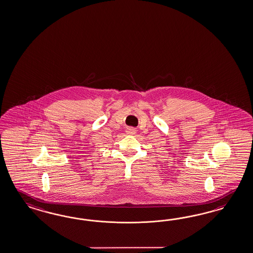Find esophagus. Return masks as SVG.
Segmentation results:
<instances>
[{
    "instance_id": "1",
    "label": "esophagus",
    "mask_w": 253,
    "mask_h": 253,
    "mask_svg": "<svg viewBox=\"0 0 253 253\" xmlns=\"http://www.w3.org/2000/svg\"><path fill=\"white\" fill-rule=\"evenodd\" d=\"M126 132L127 134H129V135H135V134H136V129H135L134 127H132V126H129V127L126 128Z\"/></svg>"
}]
</instances>
